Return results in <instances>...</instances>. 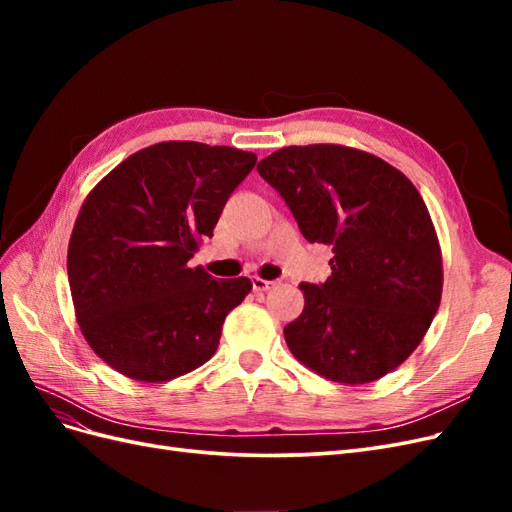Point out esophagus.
Listing matches in <instances>:
<instances>
[{"label": "esophagus", "instance_id": "obj_1", "mask_svg": "<svg viewBox=\"0 0 512 512\" xmlns=\"http://www.w3.org/2000/svg\"><path fill=\"white\" fill-rule=\"evenodd\" d=\"M273 284H275V282L262 280V277H254V282H252V286H254V292H267V290H269Z\"/></svg>", "mask_w": 512, "mask_h": 512}]
</instances>
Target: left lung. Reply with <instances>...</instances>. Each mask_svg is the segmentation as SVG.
Masks as SVG:
<instances>
[{
    "label": "left lung",
    "instance_id": "left-lung-1",
    "mask_svg": "<svg viewBox=\"0 0 512 512\" xmlns=\"http://www.w3.org/2000/svg\"><path fill=\"white\" fill-rule=\"evenodd\" d=\"M258 173L309 243L333 247L324 284H301L284 327L294 359L342 384L380 380L421 344L442 299V252L412 181L344 145L277 149Z\"/></svg>",
    "mask_w": 512,
    "mask_h": 512
}]
</instances>
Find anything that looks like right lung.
I'll list each match as a JSON object with an SVG mask.
<instances>
[{"instance_id": "add662e5", "label": "right lung", "mask_w": 512, "mask_h": 512, "mask_svg": "<svg viewBox=\"0 0 512 512\" xmlns=\"http://www.w3.org/2000/svg\"><path fill=\"white\" fill-rule=\"evenodd\" d=\"M254 166L252 151L168 141L132 153L89 192L68 245V282L79 327L106 365L166 382L218 350L252 282L213 280L188 260Z\"/></svg>"}]
</instances>
